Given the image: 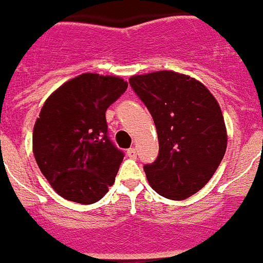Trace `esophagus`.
Segmentation results:
<instances>
[{
  "label": "esophagus",
  "instance_id": "1",
  "mask_svg": "<svg viewBox=\"0 0 263 263\" xmlns=\"http://www.w3.org/2000/svg\"><path fill=\"white\" fill-rule=\"evenodd\" d=\"M127 155L129 158H136V148H129L127 151Z\"/></svg>",
  "mask_w": 263,
  "mask_h": 263
}]
</instances>
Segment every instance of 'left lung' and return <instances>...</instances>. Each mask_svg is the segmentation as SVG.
Returning a JSON list of instances; mask_svg holds the SVG:
<instances>
[{
  "mask_svg": "<svg viewBox=\"0 0 263 263\" xmlns=\"http://www.w3.org/2000/svg\"><path fill=\"white\" fill-rule=\"evenodd\" d=\"M129 84L158 132V159L144 165L149 186L167 199H187L206 186L226 152L217 99L199 80L174 70L135 74Z\"/></svg>",
  "mask_w": 263,
  "mask_h": 263,
  "instance_id": "8db88e82",
  "label": "left lung"
}]
</instances>
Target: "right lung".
<instances>
[{"label":"right lung","mask_w":263,"mask_h":263,"mask_svg":"<svg viewBox=\"0 0 263 263\" xmlns=\"http://www.w3.org/2000/svg\"><path fill=\"white\" fill-rule=\"evenodd\" d=\"M127 87L119 76L83 73L44 103L33 128V154L64 199L92 204L114 184L123 152L108 139L105 111Z\"/></svg>","instance_id":"1"}]
</instances>
